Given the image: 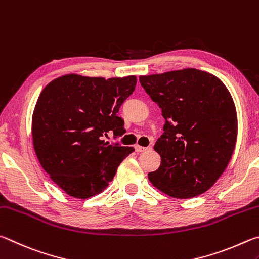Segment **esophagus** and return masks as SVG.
<instances>
[{"label": "esophagus", "instance_id": "esophagus-1", "mask_svg": "<svg viewBox=\"0 0 259 259\" xmlns=\"http://www.w3.org/2000/svg\"><path fill=\"white\" fill-rule=\"evenodd\" d=\"M149 149H150V147H141V146H139V144L135 146V151L137 152H144V151L149 150Z\"/></svg>", "mask_w": 259, "mask_h": 259}]
</instances>
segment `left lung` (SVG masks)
<instances>
[{"mask_svg": "<svg viewBox=\"0 0 259 259\" xmlns=\"http://www.w3.org/2000/svg\"><path fill=\"white\" fill-rule=\"evenodd\" d=\"M140 83L165 118L155 144L161 164L148 174L150 182L178 199L206 192L223 174L237 141V111L228 89L193 68L140 76Z\"/></svg>", "mask_w": 259, "mask_h": 259, "instance_id": "1", "label": "left lung"}]
</instances>
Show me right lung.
Returning a JSON list of instances; mask_svg holds the SVG:
<instances>
[{
  "mask_svg": "<svg viewBox=\"0 0 259 259\" xmlns=\"http://www.w3.org/2000/svg\"><path fill=\"white\" fill-rule=\"evenodd\" d=\"M135 85V76L67 75L40 93L33 115L34 149L43 169L69 196L86 199L102 192L134 151L103 137L125 134L124 119L117 112Z\"/></svg>",
  "mask_w": 259,
  "mask_h": 259,
  "instance_id": "right-lung-1",
  "label": "right lung"
}]
</instances>
